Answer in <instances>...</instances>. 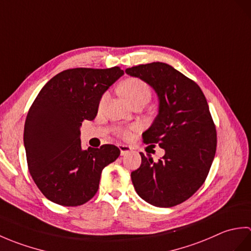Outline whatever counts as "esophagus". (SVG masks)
Returning <instances> with one entry per match:
<instances>
[{
    "label": "esophagus",
    "mask_w": 251,
    "mask_h": 251,
    "mask_svg": "<svg viewBox=\"0 0 251 251\" xmlns=\"http://www.w3.org/2000/svg\"><path fill=\"white\" fill-rule=\"evenodd\" d=\"M119 149L121 151V155H126V154H128L131 150L130 147L125 146V145H119Z\"/></svg>",
    "instance_id": "esophagus-1"
}]
</instances>
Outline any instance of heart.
I'll return each instance as SVG.
<instances>
[{"label": "heart", "instance_id": "b5f03b06", "mask_svg": "<svg viewBox=\"0 0 251 251\" xmlns=\"http://www.w3.org/2000/svg\"><path fill=\"white\" fill-rule=\"evenodd\" d=\"M120 92L127 102L132 104L136 101L146 100L147 102L151 97V89L149 85L139 78H127L121 84ZM106 100V95H103L100 100V105L104 103ZM127 134V132H126Z\"/></svg>", "mask_w": 251, "mask_h": 251}]
</instances>
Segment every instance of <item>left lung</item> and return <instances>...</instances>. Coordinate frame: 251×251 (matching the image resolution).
<instances>
[{
    "mask_svg": "<svg viewBox=\"0 0 251 251\" xmlns=\"http://www.w3.org/2000/svg\"><path fill=\"white\" fill-rule=\"evenodd\" d=\"M125 72L155 92L157 114L142 136L146 143L165 150L157 163L140 153V167L130 175L132 184L153 206L181 204L204 183L215 157L217 134L207 100L199 85L167 63H147Z\"/></svg>",
    "mask_w": 251,
    "mask_h": 251,
    "instance_id": "1",
    "label": "left lung"
}]
</instances>
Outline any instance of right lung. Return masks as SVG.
<instances>
[{"label": "right lung", "instance_id": "1", "mask_svg": "<svg viewBox=\"0 0 251 251\" xmlns=\"http://www.w3.org/2000/svg\"><path fill=\"white\" fill-rule=\"evenodd\" d=\"M124 71L75 68L58 73L45 84L26 115L24 145L29 172L46 199L62 206L83 205L99 188L102 169L120 149L81 145L84 120L93 121L103 94Z\"/></svg>", "mask_w": 251, "mask_h": 251}]
</instances>
